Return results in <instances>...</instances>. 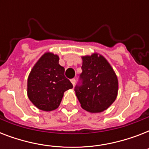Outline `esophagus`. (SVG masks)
I'll use <instances>...</instances> for the list:
<instances>
[{
  "instance_id": "esophagus-1",
  "label": "esophagus",
  "mask_w": 149,
  "mask_h": 149,
  "mask_svg": "<svg viewBox=\"0 0 149 149\" xmlns=\"http://www.w3.org/2000/svg\"><path fill=\"white\" fill-rule=\"evenodd\" d=\"M70 81H71V83H72V85L74 86L75 84H76V79H70Z\"/></svg>"
}]
</instances>
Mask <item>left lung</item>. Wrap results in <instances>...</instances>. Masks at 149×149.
<instances>
[{
	"instance_id": "left-lung-1",
	"label": "left lung",
	"mask_w": 149,
	"mask_h": 149,
	"mask_svg": "<svg viewBox=\"0 0 149 149\" xmlns=\"http://www.w3.org/2000/svg\"><path fill=\"white\" fill-rule=\"evenodd\" d=\"M82 73L75 92L82 108L91 113L105 111L118 96V80L113 68L101 55L83 56Z\"/></svg>"
}]
</instances>
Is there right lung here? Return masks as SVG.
Returning <instances> with one entry per match:
<instances>
[{"label": "right lung", "mask_w": 149, "mask_h": 149, "mask_svg": "<svg viewBox=\"0 0 149 149\" xmlns=\"http://www.w3.org/2000/svg\"><path fill=\"white\" fill-rule=\"evenodd\" d=\"M59 58L45 52L34 65L28 78V97L39 110L51 111L60 104L63 93L72 88L65 77V69L58 64Z\"/></svg>", "instance_id": "1"}]
</instances>
